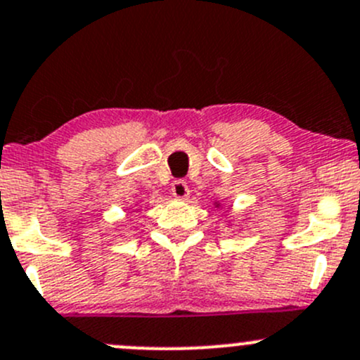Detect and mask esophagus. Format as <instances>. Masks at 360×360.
<instances>
[{
  "instance_id": "1",
  "label": "esophagus",
  "mask_w": 360,
  "mask_h": 360,
  "mask_svg": "<svg viewBox=\"0 0 360 360\" xmlns=\"http://www.w3.org/2000/svg\"><path fill=\"white\" fill-rule=\"evenodd\" d=\"M170 193H172L176 198L184 200L188 195H190V188H188V184L184 183L183 179H177V181H174L172 186H170Z\"/></svg>"
}]
</instances>
